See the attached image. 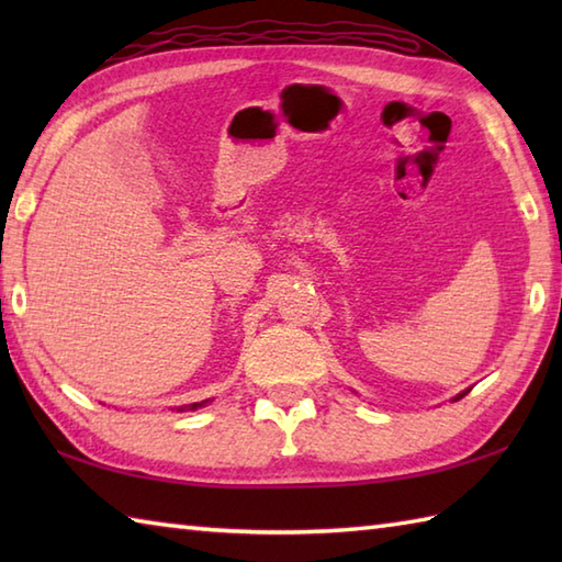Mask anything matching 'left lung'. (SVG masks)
<instances>
[{
  "label": "left lung",
  "mask_w": 562,
  "mask_h": 562,
  "mask_svg": "<svg viewBox=\"0 0 562 562\" xmlns=\"http://www.w3.org/2000/svg\"><path fill=\"white\" fill-rule=\"evenodd\" d=\"M463 396H465V393H461V396H457V401H459V398H463Z\"/></svg>",
  "instance_id": "1"
}]
</instances>
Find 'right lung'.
<instances>
[{
  "instance_id": "right-lung-1",
  "label": "right lung",
  "mask_w": 562,
  "mask_h": 562,
  "mask_svg": "<svg viewBox=\"0 0 562 562\" xmlns=\"http://www.w3.org/2000/svg\"><path fill=\"white\" fill-rule=\"evenodd\" d=\"M200 405H205V401H202V403H190L188 411H195V408H200Z\"/></svg>"
}]
</instances>
